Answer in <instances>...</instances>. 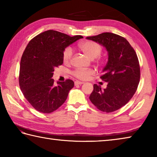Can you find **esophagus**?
I'll return each instance as SVG.
<instances>
[{
    "label": "esophagus",
    "instance_id": "1",
    "mask_svg": "<svg viewBox=\"0 0 157 157\" xmlns=\"http://www.w3.org/2000/svg\"><path fill=\"white\" fill-rule=\"evenodd\" d=\"M84 84L83 82H79V81H75V85H81Z\"/></svg>",
    "mask_w": 157,
    "mask_h": 157
}]
</instances>
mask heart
Returning <instances> with one entry per match:
<instances>
[{
  "instance_id": "1",
  "label": "heart",
  "mask_w": 157,
  "mask_h": 157,
  "mask_svg": "<svg viewBox=\"0 0 157 157\" xmlns=\"http://www.w3.org/2000/svg\"><path fill=\"white\" fill-rule=\"evenodd\" d=\"M79 48L81 51L86 55V56L90 58L91 59H94L99 57L101 52H102V48L100 45L92 41H84L79 43ZM73 56V50L70 47L66 48L63 50L62 54V58L63 62L67 63L71 62V58ZM73 75L76 78L82 80H85L90 78V76L94 74V71L91 68L82 69L78 68L75 69L72 72Z\"/></svg>"
}]
</instances>
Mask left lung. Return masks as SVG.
I'll use <instances>...</instances> for the list:
<instances>
[{"label": "left lung", "instance_id": "1", "mask_svg": "<svg viewBox=\"0 0 157 157\" xmlns=\"http://www.w3.org/2000/svg\"><path fill=\"white\" fill-rule=\"evenodd\" d=\"M86 39L108 52V62L100 77L107 82V88L101 89L95 84L89 99L99 110L113 112L125 105L136 91L140 75L137 55L127 39L118 34L104 33Z\"/></svg>", "mask_w": 157, "mask_h": 157}]
</instances>
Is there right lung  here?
Returning <instances> with one entry per match:
<instances>
[{
    "mask_svg": "<svg viewBox=\"0 0 157 157\" xmlns=\"http://www.w3.org/2000/svg\"><path fill=\"white\" fill-rule=\"evenodd\" d=\"M82 38L50 30L34 36L26 46L21 59L18 82L26 100L39 112L57 110L73 88L71 79L55 85L52 77L55 68L63 63L64 49Z\"/></svg>",
    "mask_w": 157,
    "mask_h": 157,
    "instance_id": "add662e5",
    "label": "right lung"
}]
</instances>
